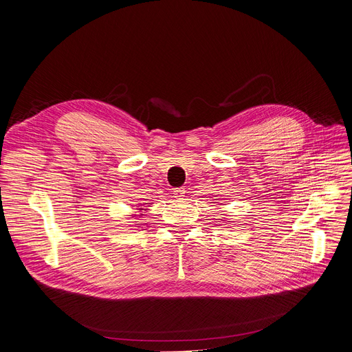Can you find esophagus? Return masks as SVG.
I'll use <instances>...</instances> for the list:
<instances>
[{
	"instance_id": "34e87169",
	"label": "esophagus",
	"mask_w": 352,
	"mask_h": 352,
	"mask_svg": "<svg viewBox=\"0 0 352 352\" xmlns=\"http://www.w3.org/2000/svg\"><path fill=\"white\" fill-rule=\"evenodd\" d=\"M174 197L177 199H182L185 197V188L184 186H179V188H175L174 189Z\"/></svg>"
}]
</instances>
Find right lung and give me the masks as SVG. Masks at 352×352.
Listing matches in <instances>:
<instances>
[{"label":"right lung","instance_id":"obj_1","mask_svg":"<svg viewBox=\"0 0 352 352\" xmlns=\"http://www.w3.org/2000/svg\"><path fill=\"white\" fill-rule=\"evenodd\" d=\"M140 210H143V209H140Z\"/></svg>","mask_w":352,"mask_h":352}]
</instances>
